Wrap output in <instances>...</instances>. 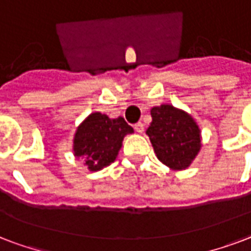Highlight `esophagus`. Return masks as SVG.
<instances>
[{
	"instance_id": "obj_1",
	"label": "esophagus",
	"mask_w": 251,
	"mask_h": 251,
	"mask_svg": "<svg viewBox=\"0 0 251 251\" xmlns=\"http://www.w3.org/2000/svg\"><path fill=\"white\" fill-rule=\"evenodd\" d=\"M135 131L137 132V133H143V132H144V124L141 123V122H139V123L135 124Z\"/></svg>"
}]
</instances>
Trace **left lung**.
Here are the masks:
<instances>
[{
  "mask_svg": "<svg viewBox=\"0 0 251 251\" xmlns=\"http://www.w3.org/2000/svg\"><path fill=\"white\" fill-rule=\"evenodd\" d=\"M152 123L147 135L157 158L173 170L188 168L199 153L200 129L195 120L170 104H161L151 110Z\"/></svg>",
  "mask_w": 251,
  "mask_h": 251,
  "instance_id": "8db88e82",
  "label": "left lung"
}]
</instances>
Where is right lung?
Here are the masks:
<instances>
[{"label": "right lung", "instance_id": "1", "mask_svg": "<svg viewBox=\"0 0 251 251\" xmlns=\"http://www.w3.org/2000/svg\"><path fill=\"white\" fill-rule=\"evenodd\" d=\"M132 132L133 128L122 116L110 119L94 112L77 128L73 140L75 156L82 157L89 170L98 172L115 161L124 136Z\"/></svg>", "mask_w": 251, "mask_h": 251}]
</instances>
